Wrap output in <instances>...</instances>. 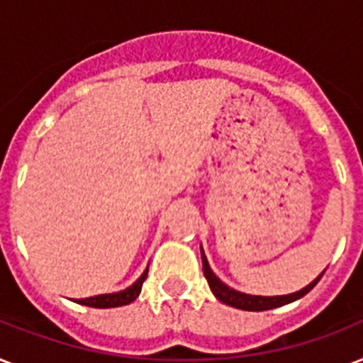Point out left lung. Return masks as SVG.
<instances>
[{"label":"left lung","mask_w":363,"mask_h":363,"mask_svg":"<svg viewBox=\"0 0 363 363\" xmlns=\"http://www.w3.org/2000/svg\"><path fill=\"white\" fill-rule=\"evenodd\" d=\"M201 262H203V275L205 279H207V282H209L211 292L215 294V298L220 299L222 303H226L230 305V307H235V309L241 311H267L277 309V307H282V305L286 303H292L296 299L303 298L307 292H311V290L316 286V282L320 281V277L324 275V271H322L320 275L316 277L313 282H309L307 286L298 290V292L286 294V296H252V294L239 292L235 288L228 286L226 282H222L220 279L213 273V269H211L203 248H201Z\"/></svg>","instance_id":"1"}]
</instances>
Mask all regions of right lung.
Returning a JSON list of instances; mask_svg holds the SVG:
<instances>
[{
	"instance_id": "obj_1",
	"label": "right lung",
	"mask_w": 363,
	"mask_h": 363,
	"mask_svg": "<svg viewBox=\"0 0 363 363\" xmlns=\"http://www.w3.org/2000/svg\"><path fill=\"white\" fill-rule=\"evenodd\" d=\"M148 267L143 271V275L137 279L131 286H128L125 290L113 294H99V296H94V298H84V299H73L77 303L86 305V307H94V309H111V307H122V305H128L131 301H135L137 296L141 294V286L145 279H147Z\"/></svg>"
}]
</instances>
